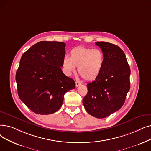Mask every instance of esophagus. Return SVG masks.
Here are the masks:
<instances>
[{
    "mask_svg": "<svg viewBox=\"0 0 151 151\" xmlns=\"http://www.w3.org/2000/svg\"><path fill=\"white\" fill-rule=\"evenodd\" d=\"M81 84V83L80 82H79V81H76V87L80 86Z\"/></svg>",
    "mask_w": 151,
    "mask_h": 151,
    "instance_id": "esophagus-1",
    "label": "esophagus"
}]
</instances>
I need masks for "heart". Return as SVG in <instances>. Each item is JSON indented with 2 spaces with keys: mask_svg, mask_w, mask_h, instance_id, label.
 Masks as SVG:
<instances>
[{
  "mask_svg": "<svg viewBox=\"0 0 151 151\" xmlns=\"http://www.w3.org/2000/svg\"><path fill=\"white\" fill-rule=\"evenodd\" d=\"M70 58L65 56L63 58L62 68L64 73L70 76L78 71L84 80L92 81L99 76L102 69L104 55L100 49L84 46L72 49L70 52Z\"/></svg>",
  "mask_w": 151,
  "mask_h": 151,
  "instance_id": "1",
  "label": "heart"
}]
</instances>
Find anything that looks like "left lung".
Returning a JSON list of instances; mask_svg holds the SVG:
<instances>
[{
	"instance_id": "obj_1",
	"label": "left lung",
	"mask_w": 151,
	"mask_h": 151,
	"mask_svg": "<svg viewBox=\"0 0 151 151\" xmlns=\"http://www.w3.org/2000/svg\"><path fill=\"white\" fill-rule=\"evenodd\" d=\"M104 55L100 75L87 84L88 93L83 99L87 112L103 119L119 110L130 89V68L125 54L117 45L96 42Z\"/></svg>"
}]
</instances>
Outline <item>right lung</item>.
<instances>
[{
	"mask_svg": "<svg viewBox=\"0 0 151 151\" xmlns=\"http://www.w3.org/2000/svg\"><path fill=\"white\" fill-rule=\"evenodd\" d=\"M66 44L40 41L22 56L16 73L18 94L32 112L41 115L55 113L65 94L75 88V82L61 69Z\"/></svg>",
	"mask_w": 151,
	"mask_h": 151,
	"instance_id": "right-lung-1",
	"label": "right lung"
}]
</instances>
